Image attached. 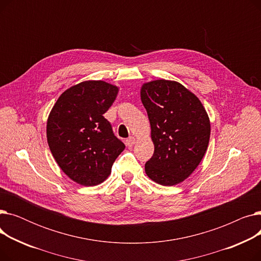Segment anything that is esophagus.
<instances>
[{
  "instance_id": "1",
  "label": "esophagus",
  "mask_w": 261,
  "mask_h": 261,
  "mask_svg": "<svg viewBox=\"0 0 261 261\" xmlns=\"http://www.w3.org/2000/svg\"><path fill=\"white\" fill-rule=\"evenodd\" d=\"M135 143H136V140H135V138H133V136H130L129 139L126 140V145H127L128 147H132Z\"/></svg>"
}]
</instances>
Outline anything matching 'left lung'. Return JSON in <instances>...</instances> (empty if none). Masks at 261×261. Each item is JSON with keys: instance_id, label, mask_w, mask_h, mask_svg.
Wrapping results in <instances>:
<instances>
[{"instance_id": "1", "label": "left lung", "mask_w": 261, "mask_h": 261, "mask_svg": "<svg viewBox=\"0 0 261 261\" xmlns=\"http://www.w3.org/2000/svg\"><path fill=\"white\" fill-rule=\"evenodd\" d=\"M141 99L151 127L152 158L146 174L164 186L183 182L206 152L211 121L197 96L173 80H153L141 88Z\"/></svg>"}]
</instances>
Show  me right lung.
I'll return each mask as SVG.
<instances>
[{"label": "right lung", "mask_w": 261, "mask_h": 261, "mask_svg": "<svg viewBox=\"0 0 261 261\" xmlns=\"http://www.w3.org/2000/svg\"><path fill=\"white\" fill-rule=\"evenodd\" d=\"M117 94L118 88L106 81H82L59 96L48 115L50 152L61 170L80 185L102 183L125 149L103 117Z\"/></svg>", "instance_id": "right-lung-1"}]
</instances>
